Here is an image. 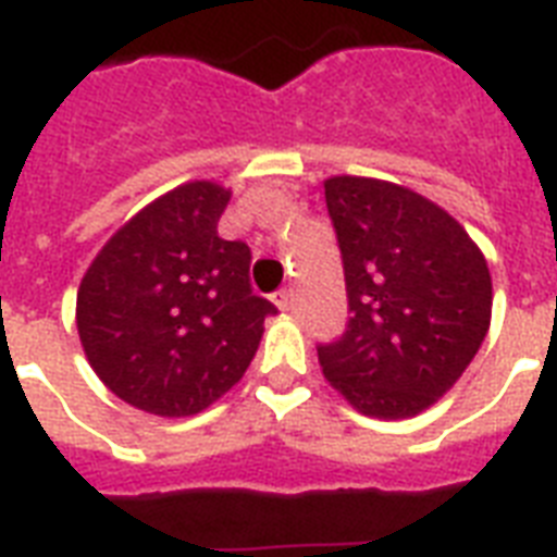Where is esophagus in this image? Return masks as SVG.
<instances>
[{
  "label": "esophagus",
  "mask_w": 557,
  "mask_h": 557,
  "mask_svg": "<svg viewBox=\"0 0 557 557\" xmlns=\"http://www.w3.org/2000/svg\"><path fill=\"white\" fill-rule=\"evenodd\" d=\"M274 304H277V309H283V312H286L288 306H292V292H288V288H280V292H274Z\"/></svg>",
  "instance_id": "34e87169"
}]
</instances>
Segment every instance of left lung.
<instances>
[{
    "mask_svg": "<svg viewBox=\"0 0 557 557\" xmlns=\"http://www.w3.org/2000/svg\"><path fill=\"white\" fill-rule=\"evenodd\" d=\"M347 280V332L318 344L330 384L375 419L445 396L492 323V274L457 219L401 185L323 182Z\"/></svg>",
    "mask_w": 557,
    "mask_h": 557,
    "instance_id": "1",
    "label": "left lung"
}]
</instances>
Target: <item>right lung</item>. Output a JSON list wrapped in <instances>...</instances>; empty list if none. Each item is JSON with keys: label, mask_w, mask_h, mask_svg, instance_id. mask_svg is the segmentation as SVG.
I'll use <instances>...</instances> for the list:
<instances>
[{"label": "right lung", "mask_w": 557, "mask_h": 557, "mask_svg": "<svg viewBox=\"0 0 557 557\" xmlns=\"http://www.w3.org/2000/svg\"><path fill=\"white\" fill-rule=\"evenodd\" d=\"M231 190L187 182L109 239L77 292L91 370L126 405L193 416L225 396L260 347L274 304L253 295L251 248L216 231Z\"/></svg>", "instance_id": "1"}]
</instances>
